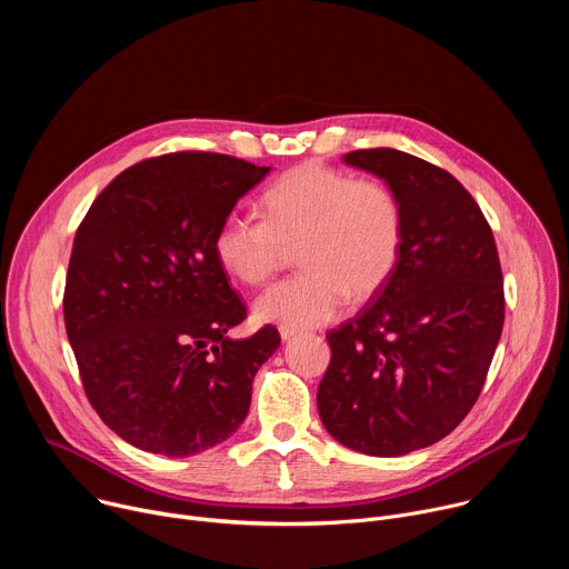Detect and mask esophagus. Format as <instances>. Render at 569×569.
<instances>
[{"mask_svg": "<svg viewBox=\"0 0 569 569\" xmlns=\"http://www.w3.org/2000/svg\"><path fill=\"white\" fill-rule=\"evenodd\" d=\"M279 336H281L283 342H288V340H292V338L297 336V329H292V327H279Z\"/></svg>", "mask_w": 569, "mask_h": 569, "instance_id": "esophagus-1", "label": "esophagus"}]
</instances>
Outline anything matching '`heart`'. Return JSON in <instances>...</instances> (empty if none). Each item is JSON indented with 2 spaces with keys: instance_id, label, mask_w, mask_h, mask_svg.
I'll list each match as a JSON object with an SVG mask.
<instances>
[{
  "instance_id": "1",
  "label": "heart",
  "mask_w": 569,
  "mask_h": 569,
  "mask_svg": "<svg viewBox=\"0 0 569 569\" xmlns=\"http://www.w3.org/2000/svg\"><path fill=\"white\" fill-rule=\"evenodd\" d=\"M266 220L231 211L222 218L213 252L233 279L261 286L297 250L303 272L272 286L254 303V317L292 329L331 321L349 295L380 290L402 250L405 218L393 189L356 180L323 164H301L263 193Z\"/></svg>"
}]
</instances>
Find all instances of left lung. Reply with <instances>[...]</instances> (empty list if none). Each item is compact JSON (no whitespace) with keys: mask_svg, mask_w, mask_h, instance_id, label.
Listing matches in <instances>:
<instances>
[{"mask_svg":"<svg viewBox=\"0 0 569 569\" xmlns=\"http://www.w3.org/2000/svg\"><path fill=\"white\" fill-rule=\"evenodd\" d=\"M400 200L396 270L371 301L327 333L331 365L319 419L342 446L400 457L450 435L475 405L505 323L493 231L443 169L393 148L345 154Z\"/></svg>","mask_w":569,"mask_h":569,"instance_id":"left-lung-1","label":"left lung"}]
</instances>
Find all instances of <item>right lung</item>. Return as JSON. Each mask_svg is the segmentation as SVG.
I'll use <instances>...</instances> for the list:
<instances>
[{
    "label": "right lung",
    "mask_w": 569,
    "mask_h": 569,
    "mask_svg": "<svg viewBox=\"0 0 569 569\" xmlns=\"http://www.w3.org/2000/svg\"><path fill=\"white\" fill-rule=\"evenodd\" d=\"M270 167L220 152H169L117 176L80 222L64 329L101 421L139 450L189 457L246 421L252 382L279 349L274 327L227 331L248 310L213 238Z\"/></svg>",
    "instance_id": "add662e5"
}]
</instances>
